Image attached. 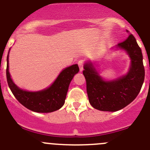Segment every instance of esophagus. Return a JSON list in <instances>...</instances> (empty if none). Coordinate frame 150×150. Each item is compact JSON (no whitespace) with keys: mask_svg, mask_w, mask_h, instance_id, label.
Wrapping results in <instances>:
<instances>
[{"mask_svg":"<svg viewBox=\"0 0 150 150\" xmlns=\"http://www.w3.org/2000/svg\"><path fill=\"white\" fill-rule=\"evenodd\" d=\"M78 66H79L80 71H81V72H82V71L83 70V62L82 60H81V61L78 62Z\"/></svg>","mask_w":150,"mask_h":150,"instance_id":"esophagus-1","label":"esophagus"}]
</instances>
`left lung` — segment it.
I'll return each instance as SVG.
<instances>
[{
  "instance_id": "8db88e82",
  "label": "left lung",
  "mask_w": 150,
  "mask_h": 150,
  "mask_svg": "<svg viewBox=\"0 0 150 150\" xmlns=\"http://www.w3.org/2000/svg\"><path fill=\"white\" fill-rule=\"evenodd\" d=\"M112 49L121 50L129 57L130 66L125 75L106 80L95 62L87 60L83 65L89 102L101 111H118L128 105L139 94L144 80L142 50L133 35Z\"/></svg>"
}]
</instances>
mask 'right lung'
<instances>
[{"mask_svg":"<svg viewBox=\"0 0 150 150\" xmlns=\"http://www.w3.org/2000/svg\"><path fill=\"white\" fill-rule=\"evenodd\" d=\"M9 51L10 49L7 56V82L16 99L26 108L35 112L48 113L59 110L65 102L69 83L75 74L79 72L78 64H72L63 69L48 87L37 91H30L18 87L11 78Z\"/></svg>","mask_w":150,"mask_h":150,"instance_id":"right-lung-1","label":"right lung"}]
</instances>
